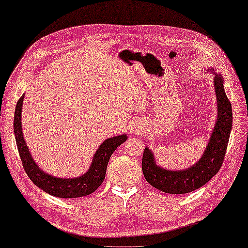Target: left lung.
Here are the masks:
<instances>
[{
	"label": "left lung",
	"instance_id": "8db88e82",
	"mask_svg": "<svg viewBox=\"0 0 248 248\" xmlns=\"http://www.w3.org/2000/svg\"><path fill=\"white\" fill-rule=\"evenodd\" d=\"M213 72V69H210ZM214 74V89L217 103V119L213 133L203 155L197 163L184 170L164 169L156 164L154 154L148 146L142 156V172L153 187L168 194H187L208 183L218 172L228 146L232 127V108L225 93L224 79Z\"/></svg>",
	"mask_w": 248,
	"mask_h": 248
}]
</instances>
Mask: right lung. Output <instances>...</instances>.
Here are the masks:
<instances>
[{
  "label": "right lung",
  "instance_id": "1",
  "mask_svg": "<svg viewBox=\"0 0 248 248\" xmlns=\"http://www.w3.org/2000/svg\"><path fill=\"white\" fill-rule=\"evenodd\" d=\"M23 98L24 94L19 98L15 110L14 133L25 173L37 187L42 188L45 193L59 198H79L94 193L105 180L106 170L111 155L119 145L125 142L127 136L119 135L106 139L96 151L92 164L84 174L74 179H61L52 176L44 172L36 165L25 143L21 125Z\"/></svg>",
  "mask_w": 248,
  "mask_h": 248
}]
</instances>
